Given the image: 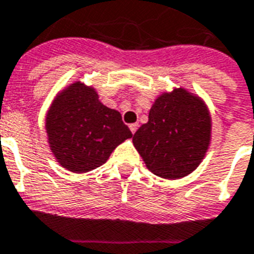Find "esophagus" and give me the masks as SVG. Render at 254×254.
<instances>
[{
  "mask_svg": "<svg viewBox=\"0 0 254 254\" xmlns=\"http://www.w3.org/2000/svg\"><path fill=\"white\" fill-rule=\"evenodd\" d=\"M129 129H130L131 133H133V134H134L135 130H137V129H138V124H130V125H129Z\"/></svg>",
  "mask_w": 254,
  "mask_h": 254,
  "instance_id": "esophagus-1",
  "label": "esophagus"
}]
</instances>
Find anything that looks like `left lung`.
<instances>
[{
  "mask_svg": "<svg viewBox=\"0 0 254 254\" xmlns=\"http://www.w3.org/2000/svg\"><path fill=\"white\" fill-rule=\"evenodd\" d=\"M212 120L204 101L177 88L156 98L149 121L135 131L133 144L153 174L177 180L204 160Z\"/></svg>",
  "mask_w": 254,
  "mask_h": 254,
  "instance_id": "8db88e82",
  "label": "left lung"
}]
</instances>
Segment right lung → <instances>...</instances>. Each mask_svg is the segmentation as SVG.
Segmentation results:
<instances>
[{"mask_svg":"<svg viewBox=\"0 0 254 254\" xmlns=\"http://www.w3.org/2000/svg\"><path fill=\"white\" fill-rule=\"evenodd\" d=\"M45 121L50 150L73 173L105 164L110 153L133 135L120 112L104 105L96 89L80 81L58 93Z\"/></svg>","mask_w":254,"mask_h":254,"instance_id":"obj_1","label":"right lung"}]
</instances>
